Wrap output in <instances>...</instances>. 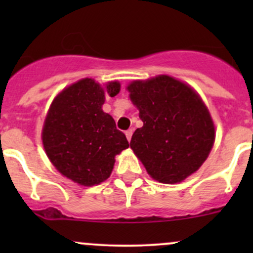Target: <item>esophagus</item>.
Masks as SVG:
<instances>
[{
	"label": "esophagus",
	"instance_id": "obj_1",
	"mask_svg": "<svg viewBox=\"0 0 253 253\" xmlns=\"http://www.w3.org/2000/svg\"><path fill=\"white\" fill-rule=\"evenodd\" d=\"M132 133H133V131H132V129H128V131H126L125 132V134H126V138H127V141H131V138H132Z\"/></svg>",
	"mask_w": 253,
	"mask_h": 253
}]
</instances>
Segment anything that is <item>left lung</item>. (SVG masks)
Returning a JSON list of instances; mask_svg holds the SVG:
<instances>
[{"label": "left lung", "instance_id": "1", "mask_svg": "<svg viewBox=\"0 0 253 253\" xmlns=\"http://www.w3.org/2000/svg\"><path fill=\"white\" fill-rule=\"evenodd\" d=\"M127 89L143 121L131 148L148 174L159 182L177 183L197 171L215 139L213 120L200 95L165 75L133 81Z\"/></svg>", "mask_w": 253, "mask_h": 253}]
</instances>
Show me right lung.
<instances>
[{"mask_svg": "<svg viewBox=\"0 0 253 253\" xmlns=\"http://www.w3.org/2000/svg\"><path fill=\"white\" fill-rule=\"evenodd\" d=\"M120 91L119 82L105 88L84 78L63 89L51 104L42 144L53 167L82 186L99 185L111 174L115 155L128 148L126 136L103 111L105 95Z\"/></svg>", "mask_w": 253, "mask_h": 253, "instance_id": "right-lung-1", "label": "right lung"}]
</instances>
